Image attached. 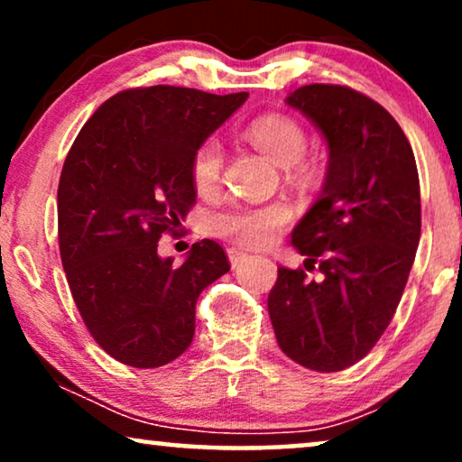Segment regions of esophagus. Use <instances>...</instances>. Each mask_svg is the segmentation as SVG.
<instances>
[{
  "label": "esophagus",
  "instance_id": "34e87169",
  "mask_svg": "<svg viewBox=\"0 0 462 462\" xmlns=\"http://www.w3.org/2000/svg\"><path fill=\"white\" fill-rule=\"evenodd\" d=\"M248 256H250L248 252H244L242 248H236V245H231V248H229V261H231L233 267H239V264L248 261Z\"/></svg>",
  "mask_w": 462,
  "mask_h": 462
}]
</instances>
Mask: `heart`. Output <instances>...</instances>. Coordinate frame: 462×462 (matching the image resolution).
<instances>
[{"label":"heart","mask_w":462,"mask_h":462,"mask_svg":"<svg viewBox=\"0 0 462 462\" xmlns=\"http://www.w3.org/2000/svg\"><path fill=\"white\" fill-rule=\"evenodd\" d=\"M245 136L280 166H292L307 149L305 130L288 116H261L252 119L245 128ZM220 170H223V147L217 138H208L193 155L191 174L195 185L201 191H210L217 187ZM286 223L288 208L282 204L233 206L231 210L214 218V229L239 244L261 248L273 242L277 231Z\"/></svg>","instance_id":"obj_1"}]
</instances>
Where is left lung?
I'll return each instance as SVG.
<instances>
[{"instance_id":"1","label":"left lung","mask_w":462,"mask_h":462,"mask_svg":"<svg viewBox=\"0 0 462 462\" xmlns=\"http://www.w3.org/2000/svg\"><path fill=\"white\" fill-rule=\"evenodd\" d=\"M286 103L324 134L330 160L292 231L305 269L277 267L269 318L290 359L338 372L368 356L402 300L420 239L419 170L400 124L365 94L311 84Z\"/></svg>"}]
</instances>
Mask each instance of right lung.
Instances as JSON below:
<instances>
[{
	"instance_id": "1",
	"label": "right lung",
	"mask_w": 462,
	"mask_h": 462,
	"mask_svg": "<svg viewBox=\"0 0 462 462\" xmlns=\"http://www.w3.org/2000/svg\"><path fill=\"white\" fill-rule=\"evenodd\" d=\"M248 92L130 88L79 130L59 182V245L69 288L92 338L132 368L187 351L201 290L231 269L212 239L182 264L157 254L195 204L193 155Z\"/></svg>"
}]
</instances>
